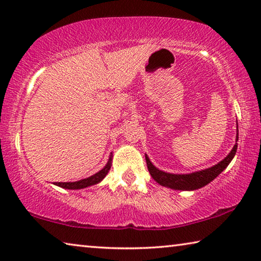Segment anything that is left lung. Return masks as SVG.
<instances>
[{"instance_id": "1", "label": "left lung", "mask_w": 261, "mask_h": 261, "mask_svg": "<svg viewBox=\"0 0 261 261\" xmlns=\"http://www.w3.org/2000/svg\"><path fill=\"white\" fill-rule=\"evenodd\" d=\"M237 140H238V134L236 136V144L233 145L230 153H229L222 161H220L218 165H215L211 168H207V169H204V170L194 171V173H191V174L166 173V171L158 169V168L151 162V160H149L146 154H145V159H146L149 174H151L153 179L160 185H162V187L170 188L174 190H182V191H193V190L200 189L208 183H211L212 180L218 177V176L222 173L224 169H226L236 154Z\"/></svg>"}]
</instances>
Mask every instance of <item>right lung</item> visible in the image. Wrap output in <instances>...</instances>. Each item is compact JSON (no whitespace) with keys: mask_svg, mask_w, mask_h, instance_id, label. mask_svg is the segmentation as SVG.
<instances>
[{"mask_svg":"<svg viewBox=\"0 0 261 261\" xmlns=\"http://www.w3.org/2000/svg\"><path fill=\"white\" fill-rule=\"evenodd\" d=\"M112 158H113V153H110V156H109V160L107 162V165H106L98 173L90 176V177L87 178H84L81 180H77V182H55L54 184L57 185V187L60 188H63V189H68V190H79V189H84V188H87V187H91V185H95L100 183L101 180H102L106 175L108 174V171L110 170V167H112Z\"/></svg>","mask_w":261,"mask_h":261,"instance_id":"obj_1","label":"right lung"}]
</instances>
